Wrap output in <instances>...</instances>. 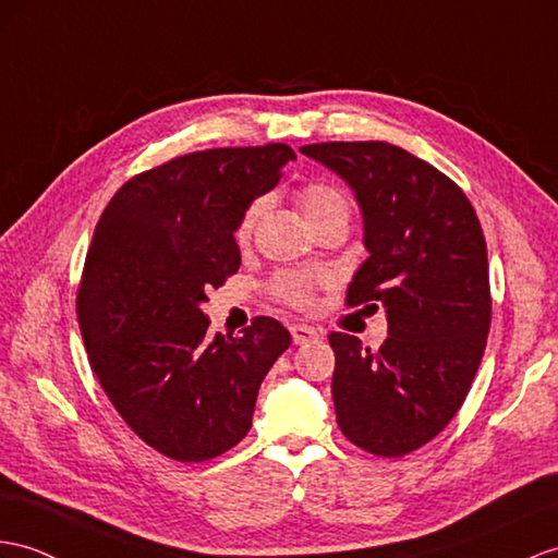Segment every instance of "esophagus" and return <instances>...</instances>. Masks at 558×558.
Instances as JSON below:
<instances>
[{
	"label": "esophagus",
	"mask_w": 558,
	"mask_h": 558,
	"mask_svg": "<svg viewBox=\"0 0 558 558\" xmlns=\"http://www.w3.org/2000/svg\"><path fill=\"white\" fill-rule=\"evenodd\" d=\"M291 336H293V343L295 345H303V343L319 341L322 331L315 329V326H307V324H293L291 326Z\"/></svg>",
	"instance_id": "esophagus-1"
}]
</instances>
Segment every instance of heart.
Masks as SVG:
<instances>
[{
    "label": "heart",
    "mask_w": 558,
    "mask_h": 558,
    "mask_svg": "<svg viewBox=\"0 0 558 558\" xmlns=\"http://www.w3.org/2000/svg\"><path fill=\"white\" fill-rule=\"evenodd\" d=\"M263 210H265V201H255L253 206L243 213L239 229H236V239L241 243H246L251 239ZM301 210L305 215V220L315 227L317 222L329 220V217H333V215H348V201L336 186L317 182V184H310L303 189ZM312 283L315 281H312L310 277H303V275H281L275 281V289H277L279 298H283L287 303L307 305L310 295H312Z\"/></svg>",
    "instance_id": "heart-1"
}]
</instances>
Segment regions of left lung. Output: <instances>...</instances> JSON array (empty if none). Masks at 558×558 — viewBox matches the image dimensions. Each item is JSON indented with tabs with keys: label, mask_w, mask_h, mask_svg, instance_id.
Returning <instances> with one entry per match:
<instances>
[{
	"label": "left lung",
	"mask_w": 558,
	"mask_h": 558,
	"mask_svg": "<svg viewBox=\"0 0 558 558\" xmlns=\"http://www.w3.org/2000/svg\"><path fill=\"white\" fill-rule=\"evenodd\" d=\"M301 154L355 194L369 257L348 305L381 303L378 350L331 333L333 404L343 436L378 457L418 450L459 412L490 331L483 229L464 192L430 162L388 142H326Z\"/></svg>",
	"instance_id": "1"
}]
</instances>
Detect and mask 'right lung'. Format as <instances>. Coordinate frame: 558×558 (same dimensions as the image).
I'll return each mask as SVG.
<instances>
[{"mask_svg":"<svg viewBox=\"0 0 558 558\" xmlns=\"http://www.w3.org/2000/svg\"><path fill=\"white\" fill-rule=\"evenodd\" d=\"M295 160L287 144L210 148L132 177L94 229L77 319L92 372L125 424L174 461L232 450L287 326L257 317L241 336L208 331L206 291L241 265L234 232Z\"/></svg>","mask_w":558,"mask_h":558,"instance_id":"add662e5","label":"right lung"}]
</instances>
